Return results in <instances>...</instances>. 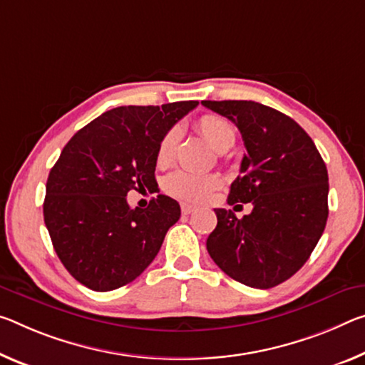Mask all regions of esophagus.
Listing matches in <instances>:
<instances>
[{
  "instance_id": "obj_1",
  "label": "esophagus",
  "mask_w": 365,
  "mask_h": 365,
  "mask_svg": "<svg viewBox=\"0 0 365 365\" xmlns=\"http://www.w3.org/2000/svg\"><path fill=\"white\" fill-rule=\"evenodd\" d=\"M195 210H196L195 206L188 205V203H182V212H183V214H190V212H193Z\"/></svg>"
}]
</instances>
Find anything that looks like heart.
<instances>
[{"instance_id":"1","label":"heart","mask_w":365,"mask_h":365,"mask_svg":"<svg viewBox=\"0 0 365 365\" xmlns=\"http://www.w3.org/2000/svg\"><path fill=\"white\" fill-rule=\"evenodd\" d=\"M196 130L219 153L227 151L235 143L237 135L234 125L224 117H219V115H203V117L196 121ZM178 138H180V130L177 126H173V128H170L162 136L158 146V153H155V162H158V165L165 167L173 160ZM164 187L167 192L177 196V198L193 201V203H201V201H205L211 195L212 190L219 187V177L203 175V173H195L188 170H177L165 178Z\"/></svg>"}]
</instances>
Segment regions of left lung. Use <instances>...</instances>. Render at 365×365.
Here are the masks:
<instances>
[{"mask_svg": "<svg viewBox=\"0 0 365 365\" xmlns=\"http://www.w3.org/2000/svg\"><path fill=\"white\" fill-rule=\"evenodd\" d=\"M239 128L247 154L227 203H252L239 219L214 210L206 248L242 284L269 289L302 268L325 230L328 172L312 138L291 117L253 101H203ZM242 206V205H237Z\"/></svg>", "mask_w": 365, "mask_h": 365, "instance_id": "left-lung-1", "label": "left lung"}]
</instances>
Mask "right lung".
<instances>
[{
	"label": "right lung",
	"instance_id": "obj_1",
	"mask_svg": "<svg viewBox=\"0 0 365 365\" xmlns=\"http://www.w3.org/2000/svg\"><path fill=\"white\" fill-rule=\"evenodd\" d=\"M198 102L125 106L81 128L50 170L43 219L58 258L74 279L107 292L151 264L180 219V205L158 195L130 207L131 190H153L159 141Z\"/></svg>",
	"mask_w": 365,
	"mask_h": 365
}]
</instances>
